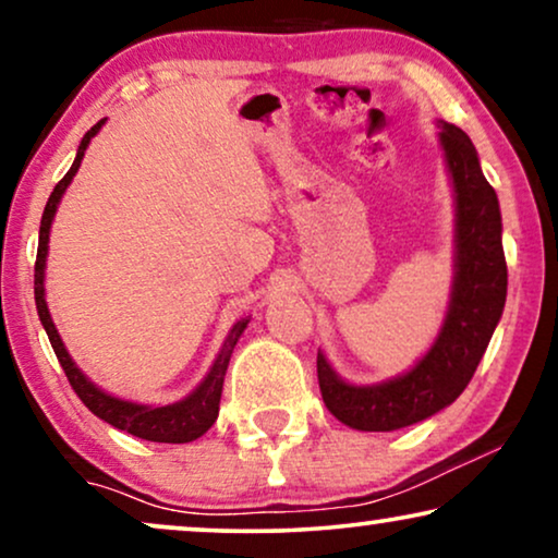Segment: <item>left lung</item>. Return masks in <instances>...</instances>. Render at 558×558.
Masks as SVG:
<instances>
[{
	"label": "left lung",
	"instance_id": "obj_1",
	"mask_svg": "<svg viewBox=\"0 0 558 558\" xmlns=\"http://www.w3.org/2000/svg\"><path fill=\"white\" fill-rule=\"evenodd\" d=\"M454 190V279L441 330L414 368L380 384L342 380L317 353L325 407L357 432H393L447 409L475 376L500 323L508 294L498 195L485 180L477 149L460 126L437 121Z\"/></svg>",
	"mask_w": 558,
	"mask_h": 558
}]
</instances>
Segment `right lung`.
I'll use <instances>...</instances> for the list:
<instances>
[{"instance_id":"add662e5","label":"right lung","mask_w":558,"mask_h":558,"mask_svg":"<svg viewBox=\"0 0 558 558\" xmlns=\"http://www.w3.org/2000/svg\"><path fill=\"white\" fill-rule=\"evenodd\" d=\"M106 124V119L98 121L96 126H90L86 136L81 140V147L75 151V159L71 165V170L65 172V178L58 182L56 190H52L48 197V205H45L43 220H40V243H37V262H35V304H37V315H40V323L48 332L50 345L56 350L60 365H63L68 380H71L73 391L78 393V399L86 403L88 411H94L98 418H104L106 424L117 426L121 432L134 434V437L147 439V441H165V445H185V441H193L197 437H203L205 432L210 429L213 422L218 418V403H220V393H223V378L228 371V361H231V353L235 348V342L246 330L248 319H239L228 332V338L220 348V353L216 361H213L208 376L201 380V386L195 388L193 393H187L185 399L167 403V407H147V403H136V401H126L119 399V396H111L98 388L94 380L86 378L78 365L73 363V357L68 355V350L60 340V335L56 330V323H52L48 302H45V262H48V243H50V226L52 218H56V210L60 205V197L65 195L68 185H71L75 172H78L81 159L86 155L88 144L94 136L98 134V129Z\"/></svg>"}]
</instances>
